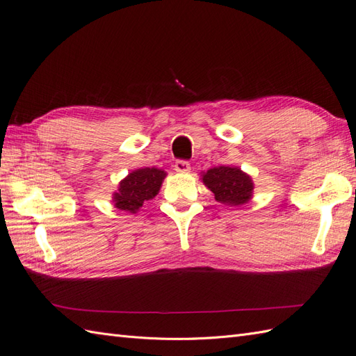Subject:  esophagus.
Wrapping results in <instances>:
<instances>
[{"mask_svg":"<svg viewBox=\"0 0 356 356\" xmlns=\"http://www.w3.org/2000/svg\"><path fill=\"white\" fill-rule=\"evenodd\" d=\"M175 170L177 172H181V175H184V172L191 171V165H189V162H186V161H177L175 163Z\"/></svg>","mask_w":356,"mask_h":356,"instance_id":"34e87169","label":"esophagus"}]
</instances>
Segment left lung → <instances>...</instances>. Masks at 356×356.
I'll return each instance as SVG.
<instances>
[{"mask_svg": "<svg viewBox=\"0 0 356 356\" xmlns=\"http://www.w3.org/2000/svg\"><path fill=\"white\" fill-rule=\"evenodd\" d=\"M204 186L216 195V200L227 206H243L253 197L252 177L239 167H213L200 175Z\"/></svg>", "mask_w": 356, "mask_h": 356, "instance_id": "left-lung-1", "label": "left lung"}]
</instances>
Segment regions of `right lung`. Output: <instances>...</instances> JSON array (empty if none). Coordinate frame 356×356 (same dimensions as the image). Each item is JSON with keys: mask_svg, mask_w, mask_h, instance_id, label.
Wrapping results in <instances>:
<instances>
[{"mask_svg": "<svg viewBox=\"0 0 356 356\" xmlns=\"http://www.w3.org/2000/svg\"><path fill=\"white\" fill-rule=\"evenodd\" d=\"M167 172L161 168H138L124 177L118 189L112 194V203L117 209L136 213L144 202L159 194Z\"/></svg>", "mask_w": 356, "mask_h": 356, "instance_id": "1", "label": "right lung"}]
</instances>
